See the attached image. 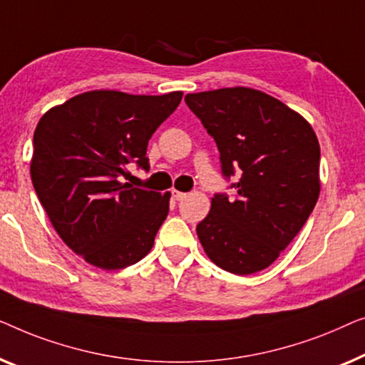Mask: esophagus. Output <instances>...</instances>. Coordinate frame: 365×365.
<instances>
[{"instance_id": "obj_1", "label": "esophagus", "mask_w": 365, "mask_h": 365, "mask_svg": "<svg viewBox=\"0 0 365 365\" xmlns=\"http://www.w3.org/2000/svg\"><path fill=\"white\" fill-rule=\"evenodd\" d=\"M172 197L175 198V200H183L185 197H187V193L178 192V190H172Z\"/></svg>"}]
</instances>
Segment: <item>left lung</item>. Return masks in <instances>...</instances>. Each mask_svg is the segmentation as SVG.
I'll use <instances>...</instances> for the list:
<instances>
[{
    "instance_id": "8db88e82",
    "label": "left lung",
    "mask_w": 365,
    "mask_h": 365,
    "mask_svg": "<svg viewBox=\"0 0 365 365\" xmlns=\"http://www.w3.org/2000/svg\"><path fill=\"white\" fill-rule=\"evenodd\" d=\"M185 102L217 142L236 198L215 195L197 225L205 253L233 274L273 264L319 198L321 148L301 114L251 87L187 94Z\"/></svg>"
}]
</instances>
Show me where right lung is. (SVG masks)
Returning <instances> with one entry per match:
<instances>
[{"label": "right lung", "mask_w": 365, "mask_h": 365, "mask_svg": "<svg viewBox=\"0 0 365 365\" xmlns=\"http://www.w3.org/2000/svg\"><path fill=\"white\" fill-rule=\"evenodd\" d=\"M183 92L133 96L89 91L41 117L31 180L61 240L101 269L127 268L152 250L170 192L120 182L127 163L147 170V145Z\"/></svg>", "instance_id": "obj_1"}]
</instances>
